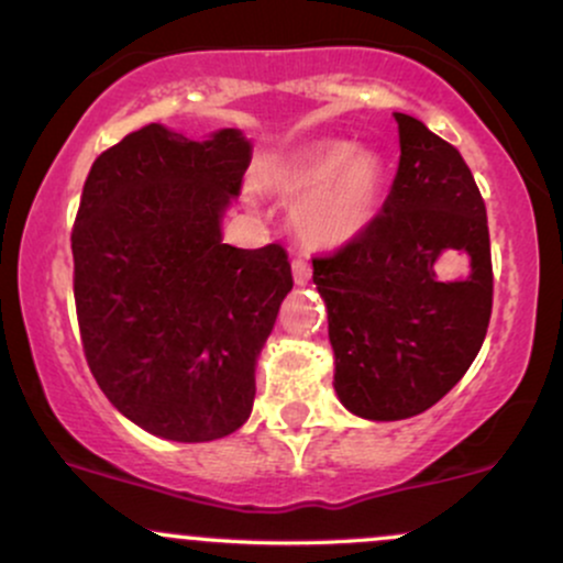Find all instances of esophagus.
Returning <instances> with one entry per match:
<instances>
[{
    "mask_svg": "<svg viewBox=\"0 0 563 563\" xmlns=\"http://www.w3.org/2000/svg\"><path fill=\"white\" fill-rule=\"evenodd\" d=\"M290 267H294L296 286H307L309 277H312V264H309L307 260H301V256H296V260L290 262Z\"/></svg>",
    "mask_w": 563,
    "mask_h": 563,
    "instance_id": "1",
    "label": "esophagus"
}]
</instances>
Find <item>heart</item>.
Wrapping results in <instances>:
<instances>
[{"label":"heart","instance_id":"1","mask_svg":"<svg viewBox=\"0 0 563 563\" xmlns=\"http://www.w3.org/2000/svg\"><path fill=\"white\" fill-rule=\"evenodd\" d=\"M264 185L294 200L290 222L303 245L333 251L371 228L386 192V164L376 151L346 140H314L264 172Z\"/></svg>","mask_w":563,"mask_h":563}]
</instances>
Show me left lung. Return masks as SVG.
Instances as JSON below:
<instances>
[{
	"label": "left lung",
	"mask_w": 563,
	"mask_h": 563,
	"mask_svg": "<svg viewBox=\"0 0 563 563\" xmlns=\"http://www.w3.org/2000/svg\"><path fill=\"white\" fill-rule=\"evenodd\" d=\"M394 119L402 156L384 209L363 235L312 262L335 394L367 421L437 405L479 354L493 314L487 209L474 174L423 121ZM448 253L470 262L466 278L438 277Z\"/></svg>",
	"instance_id": "obj_1"
}]
</instances>
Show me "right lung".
Wrapping results in <instances>:
<instances>
[{"label": "right lung", "instance_id": "1", "mask_svg": "<svg viewBox=\"0 0 563 563\" xmlns=\"http://www.w3.org/2000/svg\"><path fill=\"white\" fill-rule=\"evenodd\" d=\"M251 142H196L161 124L95 158L70 249L89 371L129 421L172 442H211L249 421L256 360L294 288L283 245L222 243Z\"/></svg>", "mask_w": 563, "mask_h": 563}]
</instances>
